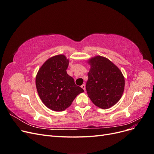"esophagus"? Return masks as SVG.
<instances>
[{"label":"esophagus","mask_w":154,"mask_h":154,"mask_svg":"<svg viewBox=\"0 0 154 154\" xmlns=\"http://www.w3.org/2000/svg\"><path fill=\"white\" fill-rule=\"evenodd\" d=\"M81 87H82V88H83V90L85 91V84H83V85H82Z\"/></svg>","instance_id":"1"}]
</instances>
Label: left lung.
<instances>
[{"label": "left lung", "instance_id": "left-lung-1", "mask_svg": "<svg viewBox=\"0 0 154 154\" xmlns=\"http://www.w3.org/2000/svg\"><path fill=\"white\" fill-rule=\"evenodd\" d=\"M86 90L88 96L96 106L107 109L122 97L125 78L122 71L110 60L101 56L90 58Z\"/></svg>", "mask_w": 154, "mask_h": 154}]
</instances>
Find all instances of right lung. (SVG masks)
Returning <instances> with one entry per match:
<instances>
[{"label": "right lung", "instance_id": "obj_1", "mask_svg": "<svg viewBox=\"0 0 154 154\" xmlns=\"http://www.w3.org/2000/svg\"><path fill=\"white\" fill-rule=\"evenodd\" d=\"M69 62L65 55H56L46 60L37 72V92L42 101L51 110H65L84 91L67 73Z\"/></svg>", "mask_w": 154, "mask_h": 154}]
</instances>
